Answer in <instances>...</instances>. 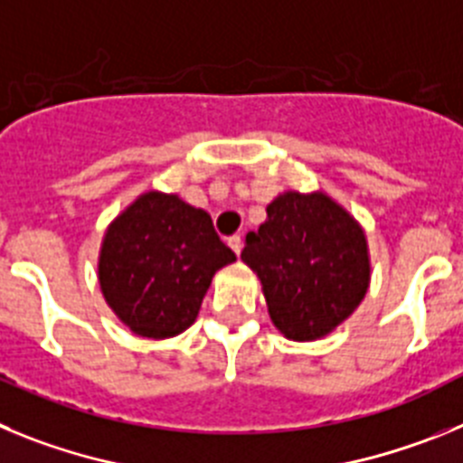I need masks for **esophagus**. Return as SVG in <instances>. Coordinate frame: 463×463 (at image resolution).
<instances>
[{
	"label": "esophagus",
	"instance_id": "34e87169",
	"mask_svg": "<svg viewBox=\"0 0 463 463\" xmlns=\"http://www.w3.org/2000/svg\"><path fill=\"white\" fill-rule=\"evenodd\" d=\"M229 248H232V250L236 252V255H241V250H243V239H241L239 234H234V236H229Z\"/></svg>",
	"mask_w": 463,
	"mask_h": 463
}]
</instances>
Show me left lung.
<instances>
[{
    "label": "left lung",
    "mask_w": 463,
    "mask_h": 463,
    "mask_svg": "<svg viewBox=\"0 0 463 463\" xmlns=\"http://www.w3.org/2000/svg\"><path fill=\"white\" fill-rule=\"evenodd\" d=\"M245 236L241 260L260 276L273 325L292 341L336 329L369 289L366 239L326 194L288 192Z\"/></svg>",
    "instance_id": "left-lung-1"
}]
</instances>
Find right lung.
Wrapping results in <instances>:
<instances>
[{"label":"right lung","mask_w":463,"mask_h":463,"mask_svg":"<svg viewBox=\"0 0 463 463\" xmlns=\"http://www.w3.org/2000/svg\"><path fill=\"white\" fill-rule=\"evenodd\" d=\"M234 260L206 211L148 192L106 232L99 285L134 334L171 338L196 320L215 271Z\"/></svg>","instance_id":"obj_1"}]
</instances>
